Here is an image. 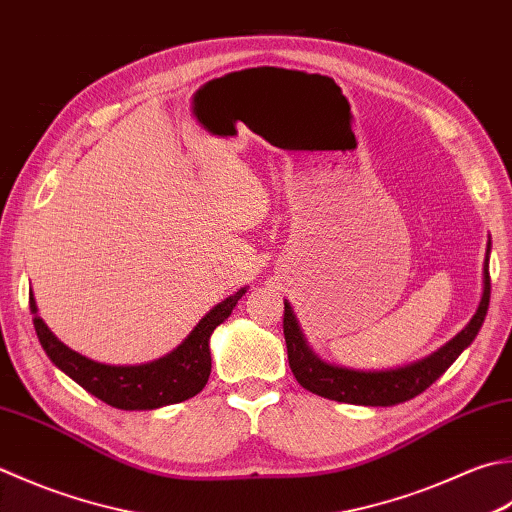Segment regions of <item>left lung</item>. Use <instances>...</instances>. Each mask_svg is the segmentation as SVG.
Segmentation results:
<instances>
[{
  "label": "left lung",
  "instance_id": "1",
  "mask_svg": "<svg viewBox=\"0 0 512 512\" xmlns=\"http://www.w3.org/2000/svg\"><path fill=\"white\" fill-rule=\"evenodd\" d=\"M488 257H490V237L486 244V259H484V290L482 299L475 315L462 333H457L450 342L435 353H430L424 359H417L413 364L390 370H355L337 364H328L322 357L313 353L308 346L306 337L299 328L297 317L290 308L288 299H284V337L288 348V364L299 384L310 393L319 397L335 399L342 404H359V406H395L408 402L419 393L435 384L442 377L448 366L473 344L479 328H482L488 302H490V275H488Z\"/></svg>",
  "mask_w": 512,
  "mask_h": 512
}]
</instances>
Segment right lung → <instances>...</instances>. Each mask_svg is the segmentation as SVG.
Listing matches in <instances>:
<instances>
[{
  "label": "right lung",
  "instance_id": "obj_1",
  "mask_svg": "<svg viewBox=\"0 0 512 512\" xmlns=\"http://www.w3.org/2000/svg\"><path fill=\"white\" fill-rule=\"evenodd\" d=\"M242 295H246V288H239L235 295L210 308L184 342L168 355L137 366L99 364L95 359L75 353L73 348L59 342L44 319L37 315L33 290H30L28 304L39 344L46 350L50 362L64 370L73 382L113 408L155 410L186 402L206 386L210 375V335L219 324L226 322Z\"/></svg>",
  "mask_w": 512,
  "mask_h": 512
}]
</instances>
